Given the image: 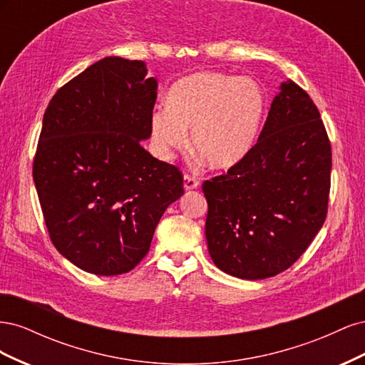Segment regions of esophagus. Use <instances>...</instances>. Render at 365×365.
I'll return each instance as SVG.
<instances>
[{
	"instance_id": "obj_1",
	"label": "esophagus",
	"mask_w": 365,
	"mask_h": 365,
	"mask_svg": "<svg viewBox=\"0 0 365 365\" xmlns=\"http://www.w3.org/2000/svg\"><path fill=\"white\" fill-rule=\"evenodd\" d=\"M197 187H200V182L196 181V178H193L190 175L184 176V190H195Z\"/></svg>"
}]
</instances>
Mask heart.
Instances as JSON below:
<instances>
[{
	"label": "heart",
	"mask_w": 365,
	"mask_h": 365,
	"mask_svg": "<svg viewBox=\"0 0 365 365\" xmlns=\"http://www.w3.org/2000/svg\"><path fill=\"white\" fill-rule=\"evenodd\" d=\"M267 98L248 77L201 71L176 81L168 106L150 115L153 153L169 161L176 149L190 145L207 168L227 170L244 160L257 140Z\"/></svg>",
	"instance_id": "1"
}]
</instances>
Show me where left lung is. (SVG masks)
Returning a JSON list of instances; mask_svg holds the SVG:
<instances>
[{
    "mask_svg": "<svg viewBox=\"0 0 365 365\" xmlns=\"http://www.w3.org/2000/svg\"><path fill=\"white\" fill-rule=\"evenodd\" d=\"M330 169L332 152L315 103L292 81L282 82L256 146L202 184L216 267L245 280L288 269L324 224Z\"/></svg>",
    "mask_w": 365,
    "mask_h": 365,
    "instance_id": "1",
    "label": "left lung"
}]
</instances>
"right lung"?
Wrapping results in <instances>:
<instances>
[{
	"label": "right lung",
	"mask_w": 365,
	"mask_h": 365,
	"mask_svg": "<svg viewBox=\"0 0 365 365\" xmlns=\"http://www.w3.org/2000/svg\"><path fill=\"white\" fill-rule=\"evenodd\" d=\"M143 61L108 56L53 96L42 120L33 180L51 242L77 268L118 275L146 256L182 175L153 158L158 82Z\"/></svg>",
	"instance_id": "add662e5"
}]
</instances>
